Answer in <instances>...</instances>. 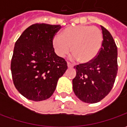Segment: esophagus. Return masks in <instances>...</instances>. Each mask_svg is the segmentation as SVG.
<instances>
[{
  "instance_id": "esophagus-1",
  "label": "esophagus",
  "mask_w": 127,
  "mask_h": 127,
  "mask_svg": "<svg viewBox=\"0 0 127 127\" xmlns=\"http://www.w3.org/2000/svg\"><path fill=\"white\" fill-rule=\"evenodd\" d=\"M67 66H68L69 68H72V67H73V65L71 63H67Z\"/></svg>"
}]
</instances>
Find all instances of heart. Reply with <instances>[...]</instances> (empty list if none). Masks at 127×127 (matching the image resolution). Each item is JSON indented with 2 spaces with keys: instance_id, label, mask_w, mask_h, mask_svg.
Masks as SVG:
<instances>
[{
  "instance_id": "obj_1",
  "label": "heart",
  "mask_w": 127,
  "mask_h": 127,
  "mask_svg": "<svg viewBox=\"0 0 127 127\" xmlns=\"http://www.w3.org/2000/svg\"><path fill=\"white\" fill-rule=\"evenodd\" d=\"M103 33L99 29L87 25L69 26L61 36H55L52 44L56 54L64 57L71 51V59L88 63L98 55L103 44Z\"/></svg>"
}]
</instances>
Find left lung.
<instances>
[{
    "label": "left lung",
    "instance_id": "8db88e82",
    "mask_svg": "<svg viewBox=\"0 0 127 127\" xmlns=\"http://www.w3.org/2000/svg\"><path fill=\"white\" fill-rule=\"evenodd\" d=\"M101 27L103 40L98 55L88 63L74 66L73 90L77 98L88 103H98L109 93L118 72L116 45L110 32Z\"/></svg>",
    "mask_w": 127,
    "mask_h": 127
}]
</instances>
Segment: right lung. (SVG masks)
<instances>
[{
    "label": "right lung",
    "instance_id": "add662e5",
    "mask_svg": "<svg viewBox=\"0 0 127 127\" xmlns=\"http://www.w3.org/2000/svg\"><path fill=\"white\" fill-rule=\"evenodd\" d=\"M61 29V25L32 24L15 42L11 63L13 82L18 92L29 100L50 98L67 69L66 62L56 54L52 44Z\"/></svg>",
    "mask_w": 127,
    "mask_h": 127
}]
</instances>
